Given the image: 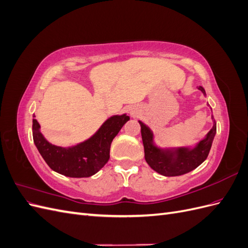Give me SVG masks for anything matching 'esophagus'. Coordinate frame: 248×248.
I'll return each instance as SVG.
<instances>
[{"label":"esophagus","instance_id":"1","mask_svg":"<svg viewBox=\"0 0 248 248\" xmlns=\"http://www.w3.org/2000/svg\"><path fill=\"white\" fill-rule=\"evenodd\" d=\"M129 112H130V115H131L132 117L136 116V115L138 114V111H137L136 108H130V109H129Z\"/></svg>","mask_w":248,"mask_h":248}]
</instances>
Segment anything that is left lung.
Wrapping results in <instances>:
<instances>
[{
    "mask_svg": "<svg viewBox=\"0 0 248 248\" xmlns=\"http://www.w3.org/2000/svg\"><path fill=\"white\" fill-rule=\"evenodd\" d=\"M199 90L206 96L204 88L200 86ZM211 118L212 128L196 146L164 149L155 144L152 130L145 123L139 121L145 149V159L150 168L166 177L181 176L197 169L208 157L216 134V122L213 116Z\"/></svg>",
    "mask_w": 248,
    "mask_h": 248,
    "instance_id": "left-lung-1",
    "label": "left lung"
}]
</instances>
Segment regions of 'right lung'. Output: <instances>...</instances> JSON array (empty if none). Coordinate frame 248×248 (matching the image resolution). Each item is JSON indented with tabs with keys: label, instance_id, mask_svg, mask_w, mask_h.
<instances>
[{
	"label": "right lung",
	"instance_id": "obj_1",
	"mask_svg": "<svg viewBox=\"0 0 248 248\" xmlns=\"http://www.w3.org/2000/svg\"><path fill=\"white\" fill-rule=\"evenodd\" d=\"M129 119L126 114L111 116L88 140L71 147H60L44 138L33 115L34 144L52 170L70 178L91 177L108 161L111 141Z\"/></svg>",
	"mask_w": 248,
	"mask_h": 248
}]
</instances>
